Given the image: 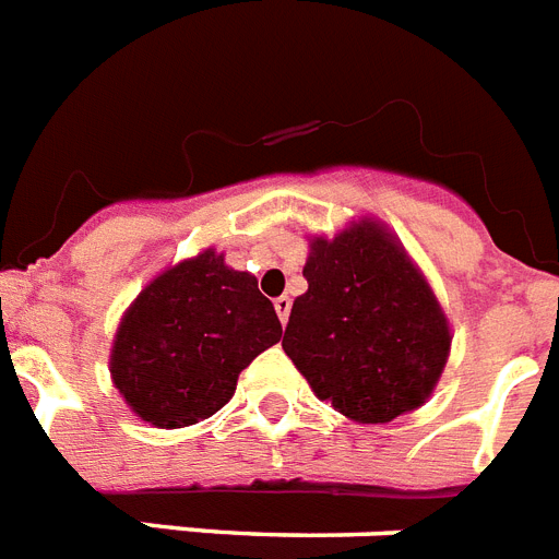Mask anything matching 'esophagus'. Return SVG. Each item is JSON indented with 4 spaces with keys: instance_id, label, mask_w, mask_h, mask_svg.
<instances>
[{
    "instance_id": "obj_1",
    "label": "esophagus",
    "mask_w": 559,
    "mask_h": 559,
    "mask_svg": "<svg viewBox=\"0 0 559 559\" xmlns=\"http://www.w3.org/2000/svg\"><path fill=\"white\" fill-rule=\"evenodd\" d=\"M289 310H293V301H289V295H281V298H275V312H278L281 324H287Z\"/></svg>"
}]
</instances>
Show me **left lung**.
Wrapping results in <instances>:
<instances>
[{
	"label": "left lung",
	"instance_id": "obj_1",
	"mask_svg": "<svg viewBox=\"0 0 559 559\" xmlns=\"http://www.w3.org/2000/svg\"><path fill=\"white\" fill-rule=\"evenodd\" d=\"M304 278L281 347L312 393L358 425L425 405L451 356V324L396 235L373 217L312 235Z\"/></svg>",
	"mask_w": 559,
	"mask_h": 559
}]
</instances>
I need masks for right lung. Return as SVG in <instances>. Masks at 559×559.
<instances>
[{
    "instance_id": "obj_1",
    "label": "right lung",
    "mask_w": 559,
    "mask_h": 559,
    "mask_svg": "<svg viewBox=\"0 0 559 559\" xmlns=\"http://www.w3.org/2000/svg\"><path fill=\"white\" fill-rule=\"evenodd\" d=\"M281 342V321L255 275L209 247L154 275L122 312L111 382L154 428H186L233 399L243 367Z\"/></svg>"
}]
</instances>
